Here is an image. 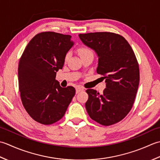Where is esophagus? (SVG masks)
<instances>
[{
    "mask_svg": "<svg viewBox=\"0 0 160 160\" xmlns=\"http://www.w3.org/2000/svg\"><path fill=\"white\" fill-rule=\"evenodd\" d=\"M84 90V88L83 87L81 86H78L76 88V93H79L80 92H81V91Z\"/></svg>",
    "mask_w": 160,
    "mask_h": 160,
    "instance_id": "obj_1",
    "label": "esophagus"
}]
</instances>
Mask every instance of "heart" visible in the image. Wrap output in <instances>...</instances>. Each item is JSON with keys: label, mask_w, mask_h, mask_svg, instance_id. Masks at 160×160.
I'll use <instances>...</instances> for the list:
<instances>
[{"label": "heart", "mask_w": 160, "mask_h": 160, "mask_svg": "<svg viewBox=\"0 0 160 160\" xmlns=\"http://www.w3.org/2000/svg\"><path fill=\"white\" fill-rule=\"evenodd\" d=\"M78 52H79V54L80 55V57L81 58L82 57L85 56V55L92 52L89 48L86 47V46H82L78 49ZM69 57H70V52H67L66 55H65V58H64L65 60L66 61L68 58H69Z\"/></svg>", "instance_id": "obj_1"}]
</instances>
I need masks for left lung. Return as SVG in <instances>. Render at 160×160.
Segmentation results:
<instances>
[{
	"mask_svg": "<svg viewBox=\"0 0 160 160\" xmlns=\"http://www.w3.org/2000/svg\"><path fill=\"white\" fill-rule=\"evenodd\" d=\"M80 39L99 57L97 72L106 79L102 94L88 89L86 108L90 117L103 126L124 118L134 104L139 83V68L135 54L122 36L102 32L80 34Z\"/></svg>",
	"mask_w": 160,
	"mask_h": 160,
	"instance_id": "1",
	"label": "left lung"
}]
</instances>
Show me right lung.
I'll return each mask as SVG.
<instances>
[{"mask_svg":"<svg viewBox=\"0 0 160 160\" xmlns=\"http://www.w3.org/2000/svg\"><path fill=\"white\" fill-rule=\"evenodd\" d=\"M70 35L43 32L31 39L19 61L18 88L25 109L34 121L50 125L66 113L75 94L72 86L62 88L55 79L65 55L74 43Z\"/></svg>","mask_w":160,"mask_h":160,"instance_id":"1","label":"right lung"}]
</instances>
